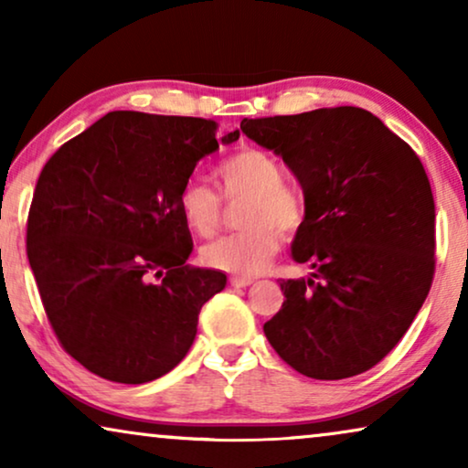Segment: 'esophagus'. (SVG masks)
Returning <instances> with one entry per match:
<instances>
[{"label": "esophagus", "mask_w": 468, "mask_h": 468, "mask_svg": "<svg viewBox=\"0 0 468 468\" xmlns=\"http://www.w3.org/2000/svg\"><path fill=\"white\" fill-rule=\"evenodd\" d=\"M251 283H253L251 277H240V274L229 277V285H234V287H249Z\"/></svg>", "instance_id": "esophagus-1"}]
</instances>
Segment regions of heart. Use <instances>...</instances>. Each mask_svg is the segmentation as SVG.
I'll list each match as a JSON object with an SVG mask.
<instances>
[{
  "mask_svg": "<svg viewBox=\"0 0 468 468\" xmlns=\"http://www.w3.org/2000/svg\"><path fill=\"white\" fill-rule=\"evenodd\" d=\"M228 196H249L242 223L245 229L221 236L202 249L204 264L217 271L253 277L271 264L279 249L281 232H293L304 217V204L283 185V168L258 149H242L217 168ZM178 213L197 236H210L221 223V200L208 185L191 178L178 194Z\"/></svg>",
  "mask_w": 468,
  "mask_h": 468,
  "instance_id": "obj_1",
  "label": "heart"
}]
</instances>
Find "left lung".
Masks as SVG:
<instances>
[{"label": "left lung", "mask_w": 468, "mask_h": 468, "mask_svg": "<svg viewBox=\"0 0 468 468\" xmlns=\"http://www.w3.org/2000/svg\"><path fill=\"white\" fill-rule=\"evenodd\" d=\"M240 130L283 159L304 191L292 258L313 272L279 283L285 300L264 324L268 343L313 379L373 368L431 292L434 200L424 165L356 106L242 119Z\"/></svg>", "instance_id": "obj_1"}]
</instances>
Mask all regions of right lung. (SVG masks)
I'll return each instance as SVG.
<instances>
[{
  "mask_svg": "<svg viewBox=\"0 0 468 468\" xmlns=\"http://www.w3.org/2000/svg\"><path fill=\"white\" fill-rule=\"evenodd\" d=\"M213 119L108 112L48 159L27 221V258L63 349L117 383H146L187 356L226 272L194 251L178 194L200 159L232 144Z\"/></svg>",
  "mask_w": 468,
  "mask_h": 468,
  "instance_id": "obj_1",
  "label": "right lung"
}]
</instances>
